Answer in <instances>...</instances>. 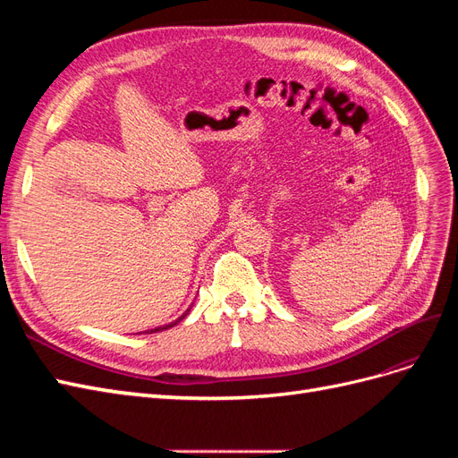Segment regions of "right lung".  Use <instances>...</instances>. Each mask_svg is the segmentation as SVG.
Here are the masks:
<instances>
[{"label": "right lung", "instance_id": "obj_1", "mask_svg": "<svg viewBox=\"0 0 458 458\" xmlns=\"http://www.w3.org/2000/svg\"><path fill=\"white\" fill-rule=\"evenodd\" d=\"M191 308H192V303H191ZM191 308L185 311V313H182V315H179L177 318H175V321H172V323H168V325H162V327H157V328H150V330H147V335H148V332H160V330H168V328H172V327H175L179 321H183V318L189 315V311H191Z\"/></svg>", "mask_w": 458, "mask_h": 458}]
</instances>
